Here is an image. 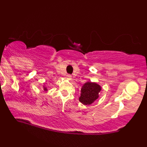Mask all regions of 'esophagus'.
<instances>
[{
	"label": "esophagus",
	"instance_id": "34e87169",
	"mask_svg": "<svg viewBox=\"0 0 147 147\" xmlns=\"http://www.w3.org/2000/svg\"><path fill=\"white\" fill-rule=\"evenodd\" d=\"M72 78V76L71 74H67V79H68V80H71Z\"/></svg>",
	"mask_w": 147,
	"mask_h": 147
}]
</instances>
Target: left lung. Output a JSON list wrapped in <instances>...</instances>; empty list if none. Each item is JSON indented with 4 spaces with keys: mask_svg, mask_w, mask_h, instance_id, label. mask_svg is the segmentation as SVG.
<instances>
[{
    "mask_svg": "<svg viewBox=\"0 0 147 147\" xmlns=\"http://www.w3.org/2000/svg\"><path fill=\"white\" fill-rule=\"evenodd\" d=\"M101 90V87L98 84L87 82L81 88L79 101L84 105H90L99 98V93Z\"/></svg>",
    "mask_w": 147,
    "mask_h": 147,
    "instance_id": "8db88e82",
    "label": "left lung"
}]
</instances>
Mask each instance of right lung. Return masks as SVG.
Instances as JSON below:
<instances>
[{"label":"right lung","mask_w":147,"mask_h":147,"mask_svg":"<svg viewBox=\"0 0 147 147\" xmlns=\"http://www.w3.org/2000/svg\"><path fill=\"white\" fill-rule=\"evenodd\" d=\"M43 88H44V91H48V89H47V87L45 86V84H44V86H43Z\"/></svg>","instance_id":"1"}]
</instances>
